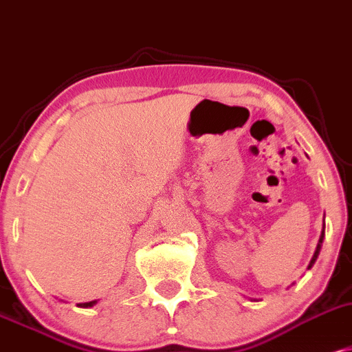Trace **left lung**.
<instances>
[{"label":"left lung","instance_id":"1","mask_svg":"<svg viewBox=\"0 0 352 352\" xmlns=\"http://www.w3.org/2000/svg\"><path fill=\"white\" fill-rule=\"evenodd\" d=\"M323 239H324V226H323V232H321V235H320V242H318V247H316V250H315V255H313V258H311V262H309L308 268H311L313 265H315V262H316L318 255H320V250H321V243H323Z\"/></svg>","mask_w":352,"mask_h":352}]
</instances>
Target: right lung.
<instances>
[{
  "label": "right lung",
  "mask_w": 352,
  "mask_h": 352,
  "mask_svg": "<svg viewBox=\"0 0 352 352\" xmlns=\"http://www.w3.org/2000/svg\"><path fill=\"white\" fill-rule=\"evenodd\" d=\"M95 303H97V301H89V303H78V307H82V308H89V307H94Z\"/></svg>",
  "instance_id": "right-lung-1"
}]
</instances>
